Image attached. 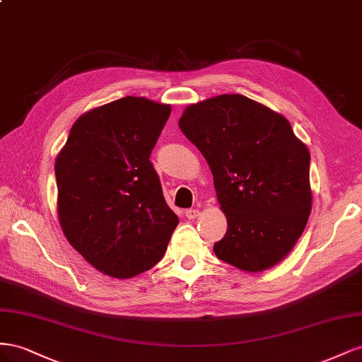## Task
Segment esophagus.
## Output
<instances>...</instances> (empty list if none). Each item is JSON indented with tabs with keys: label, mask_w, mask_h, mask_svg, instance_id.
<instances>
[{
	"label": "esophagus",
	"mask_w": 362,
	"mask_h": 362,
	"mask_svg": "<svg viewBox=\"0 0 362 362\" xmlns=\"http://www.w3.org/2000/svg\"><path fill=\"white\" fill-rule=\"evenodd\" d=\"M185 215H187V218L194 220V218H197V216L200 215V211L199 209H188V211H185Z\"/></svg>",
	"instance_id": "34e87169"
}]
</instances>
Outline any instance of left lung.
<instances>
[{
  "label": "left lung",
  "instance_id": "8db88e82",
  "mask_svg": "<svg viewBox=\"0 0 362 362\" xmlns=\"http://www.w3.org/2000/svg\"><path fill=\"white\" fill-rule=\"evenodd\" d=\"M179 127L208 162L226 215L216 257L250 273L277 265L313 208L311 156L291 124L255 100L223 94L185 107Z\"/></svg>",
  "mask_w": 362,
  "mask_h": 362
}]
</instances>
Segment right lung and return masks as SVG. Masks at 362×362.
<instances>
[{
	"label": "right lung",
	"mask_w": 362,
	"mask_h": 362,
	"mask_svg": "<svg viewBox=\"0 0 362 362\" xmlns=\"http://www.w3.org/2000/svg\"><path fill=\"white\" fill-rule=\"evenodd\" d=\"M170 113V105L146 97L110 101L78 117L57 154L60 227L103 274L150 270L179 224L150 162Z\"/></svg>",
	"instance_id": "1"
}]
</instances>
